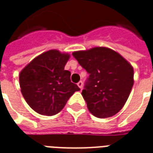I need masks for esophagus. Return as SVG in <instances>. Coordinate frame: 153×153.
<instances>
[{"instance_id":"esophagus-1","label":"esophagus","mask_w":153,"mask_h":153,"mask_svg":"<svg viewBox=\"0 0 153 153\" xmlns=\"http://www.w3.org/2000/svg\"><path fill=\"white\" fill-rule=\"evenodd\" d=\"M77 85L79 86V88H81V89H82V85H83V83H82V81H79V82H78V83H77Z\"/></svg>"}]
</instances>
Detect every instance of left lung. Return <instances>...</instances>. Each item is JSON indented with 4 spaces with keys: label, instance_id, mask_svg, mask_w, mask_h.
Segmentation results:
<instances>
[{
    "label": "left lung",
    "instance_id": "obj_1",
    "mask_svg": "<svg viewBox=\"0 0 153 153\" xmlns=\"http://www.w3.org/2000/svg\"><path fill=\"white\" fill-rule=\"evenodd\" d=\"M89 74L82 95L88 110L99 118L114 116L123 108L134 84V69L118 53L105 47L74 52Z\"/></svg>",
    "mask_w": 153,
    "mask_h": 153
}]
</instances>
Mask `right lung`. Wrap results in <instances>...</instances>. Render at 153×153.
I'll use <instances>...</instances> for the list:
<instances>
[{"instance_id":"add662e5","label":"right lung","mask_w":153,"mask_h":153,"mask_svg":"<svg viewBox=\"0 0 153 153\" xmlns=\"http://www.w3.org/2000/svg\"><path fill=\"white\" fill-rule=\"evenodd\" d=\"M70 56L55 49L47 51L20 72L21 92L34 111L46 116L58 114L70 97L80 90L71 82V72L64 70Z\"/></svg>"}]
</instances>
